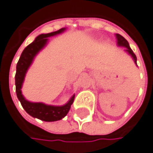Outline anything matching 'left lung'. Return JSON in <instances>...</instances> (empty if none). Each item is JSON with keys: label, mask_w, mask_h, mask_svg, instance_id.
<instances>
[{"label": "left lung", "mask_w": 153, "mask_h": 153, "mask_svg": "<svg viewBox=\"0 0 153 153\" xmlns=\"http://www.w3.org/2000/svg\"><path fill=\"white\" fill-rule=\"evenodd\" d=\"M115 37H116V39H117V45H118V46L125 47V48H126L125 51H126V52H127L131 57H133L134 63H135L136 65H137V57H136V56H135V54L134 53L133 50L130 48L129 44H128V42H127V40H126L124 37H122L121 35L118 34V33H116V34H115Z\"/></svg>", "instance_id": "8db88e82"}]
</instances>
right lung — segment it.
I'll list each match as a JSON object with an SVG mask.
<instances>
[{"label":"right lung","mask_w":153,"mask_h":153,"mask_svg":"<svg viewBox=\"0 0 153 153\" xmlns=\"http://www.w3.org/2000/svg\"><path fill=\"white\" fill-rule=\"evenodd\" d=\"M66 28H61L56 32H52L50 33H43L39 35L33 43L24 49L22 51L19 61L16 66V74H15V87H16V95L21 103L23 108L26 110L28 114L44 120V121H57L63 119L71 109V106L74 102L75 95H73L69 102L63 106H53L47 105L43 102H32L26 100V98L22 95L21 88L25 80V76L29 67L33 62V59L36 55L42 50L47 45L48 38L60 34L65 32Z\"/></svg>","instance_id":"add662e5"}]
</instances>
